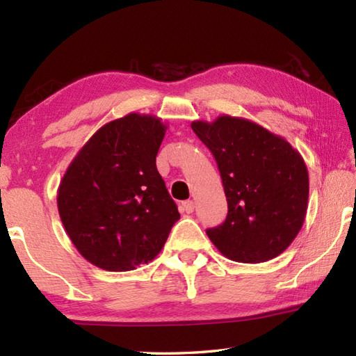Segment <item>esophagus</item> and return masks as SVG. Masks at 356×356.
Returning a JSON list of instances; mask_svg holds the SVG:
<instances>
[{
    "label": "esophagus",
    "instance_id": "obj_1",
    "mask_svg": "<svg viewBox=\"0 0 356 356\" xmlns=\"http://www.w3.org/2000/svg\"><path fill=\"white\" fill-rule=\"evenodd\" d=\"M182 211L186 214H191L194 211V202L193 200H186L182 203Z\"/></svg>",
    "mask_w": 356,
    "mask_h": 356
}]
</instances>
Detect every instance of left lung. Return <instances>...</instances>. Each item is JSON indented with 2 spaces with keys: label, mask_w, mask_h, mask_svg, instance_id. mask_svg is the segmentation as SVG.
Masks as SVG:
<instances>
[{
  "label": "left lung",
  "mask_w": 356,
  "mask_h": 356,
  "mask_svg": "<svg viewBox=\"0 0 356 356\" xmlns=\"http://www.w3.org/2000/svg\"><path fill=\"white\" fill-rule=\"evenodd\" d=\"M213 153L228 202L226 220L207 231L229 260L263 263L284 252L305 223L309 172L289 142L245 118L194 120Z\"/></svg>",
  "instance_id": "obj_1"
}]
</instances>
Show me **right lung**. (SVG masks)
I'll return each instance as SVG.
<instances>
[{
  "label": "right lung",
  "mask_w": 356,
  "mask_h": 356,
  "mask_svg": "<svg viewBox=\"0 0 356 356\" xmlns=\"http://www.w3.org/2000/svg\"><path fill=\"white\" fill-rule=\"evenodd\" d=\"M166 130L161 118L128 113L101 127L64 172L59 217L95 266L125 272L149 263L180 218L156 168Z\"/></svg>",
  "instance_id": "add662e5"
}]
</instances>
